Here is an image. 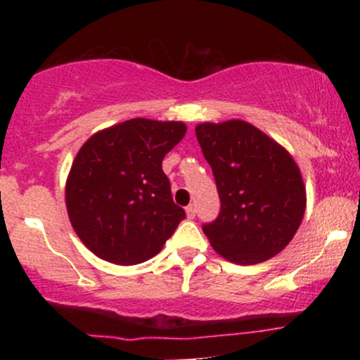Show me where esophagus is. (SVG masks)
Here are the masks:
<instances>
[{
    "mask_svg": "<svg viewBox=\"0 0 360 360\" xmlns=\"http://www.w3.org/2000/svg\"><path fill=\"white\" fill-rule=\"evenodd\" d=\"M186 214H188L189 220H193V218L196 217V206H194V205H189L188 208H186Z\"/></svg>",
    "mask_w": 360,
    "mask_h": 360,
    "instance_id": "34e87169",
    "label": "esophagus"
}]
</instances>
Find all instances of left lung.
Segmentation results:
<instances>
[{
    "label": "left lung",
    "instance_id": "left-lung-1",
    "mask_svg": "<svg viewBox=\"0 0 360 360\" xmlns=\"http://www.w3.org/2000/svg\"><path fill=\"white\" fill-rule=\"evenodd\" d=\"M196 139L212 166L220 213L203 232L218 254L242 266L274 257L303 220L307 191L279 143L250 123H201Z\"/></svg>",
    "mask_w": 360,
    "mask_h": 360
}]
</instances>
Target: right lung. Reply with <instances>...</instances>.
Here are the masks:
<instances>
[{
  "instance_id": "add662e5",
  "label": "right lung",
  "mask_w": 360,
  "mask_h": 360,
  "mask_svg": "<svg viewBox=\"0 0 360 360\" xmlns=\"http://www.w3.org/2000/svg\"><path fill=\"white\" fill-rule=\"evenodd\" d=\"M186 134L181 122L134 118L93 135L65 186L71 223L88 249L120 266L159 254L186 218L172 200L162 159Z\"/></svg>"
}]
</instances>
